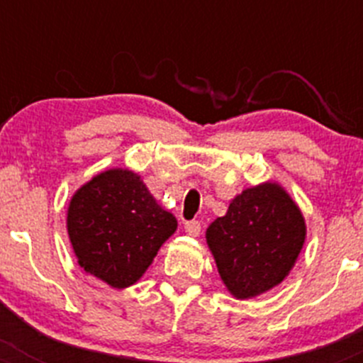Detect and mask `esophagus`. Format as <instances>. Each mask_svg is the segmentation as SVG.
<instances>
[{
  "label": "esophagus",
  "mask_w": 363,
  "mask_h": 363,
  "mask_svg": "<svg viewBox=\"0 0 363 363\" xmlns=\"http://www.w3.org/2000/svg\"><path fill=\"white\" fill-rule=\"evenodd\" d=\"M184 230L189 237H199L202 232V225H200V221H188L184 225Z\"/></svg>",
  "instance_id": "34e87169"
}]
</instances>
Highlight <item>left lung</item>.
Returning <instances> with one entry per match:
<instances>
[{"label": "left lung", "instance_id": "obj_1", "mask_svg": "<svg viewBox=\"0 0 363 363\" xmlns=\"http://www.w3.org/2000/svg\"><path fill=\"white\" fill-rule=\"evenodd\" d=\"M302 211L279 182L246 188L205 232L223 284L246 300L283 283L306 242Z\"/></svg>", "mask_w": 363, "mask_h": 363}]
</instances>
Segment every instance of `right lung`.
<instances>
[{
    "label": "right lung",
    "mask_w": 363,
    "mask_h": 363,
    "mask_svg": "<svg viewBox=\"0 0 363 363\" xmlns=\"http://www.w3.org/2000/svg\"><path fill=\"white\" fill-rule=\"evenodd\" d=\"M69 244L89 276L123 290L137 283L177 230L140 175L108 168L80 186L67 211Z\"/></svg>",
    "instance_id": "1"
}]
</instances>
